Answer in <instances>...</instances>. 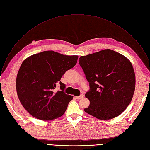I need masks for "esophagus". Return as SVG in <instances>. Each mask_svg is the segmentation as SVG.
Listing matches in <instances>:
<instances>
[{
	"instance_id": "1",
	"label": "esophagus",
	"mask_w": 150,
	"mask_h": 150,
	"mask_svg": "<svg viewBox=\"0 0 150 150\" xmlns=\"http://www.w3.org/2000/svg\"><path fill=\"white\" fill-rule=\"evenodd\" d=\"M83 97V94H81V95H80V96H78V97H76L75 98H76L77 100H79V99H81Z\"/></svg>"
}]
</instances>
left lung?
Here are the masks:
<instances>
[{
  "label": "left lung",
  "mask_w": 150,
  "mask_h": 150,
  "mask_svg": "<svg viewBox=\"0 0 150 150\" xmlns=\"http://www.w3.org/2000/svg\"><path fill=\"white\" fill-rule=\"evenodd\" d=\"M79 63L90 83L85 96L90 105L84 111L100 120L120 115L131 103L135 75L130 60L110 49L82 56Z\"/></svg>",
  "instance_id": "left-lung-1"
}]
</instances>
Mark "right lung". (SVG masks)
<instances>
[{"instance_id": "add662e5", "label": "right lung", "mask_w": 150, "mask_h": 150, "mask_svg": "<svg viewBox=\"0 0 150 150\" xmlns=\"http://www.w3.org/2000/svg\"><path fill=\"white\" fill-rule=\"evenodd\" d=\"M78 56L63 55L52 50L42 52L25 59L16 79L18 98L33 117L51 120L65 113L73 96L64 93L65 85L60 79L72 68ZM61 91L55 90L57 85Z\"/></svg>"}]
</instances>
